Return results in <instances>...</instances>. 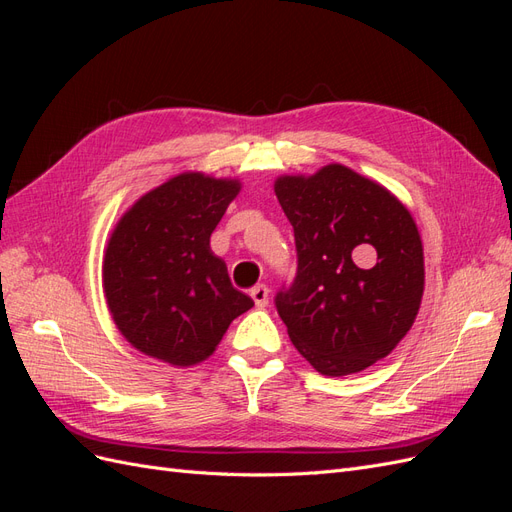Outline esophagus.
I'll return each instance as SVG.
<instances>
[{
	"label": "esophagus",
	"mask_w": 512,
	"mask_h": 512,
	"mask_svg": "<svg viewBox=\"0 0 512 512\" xmlns=\"http://www.w3.org/2000/svg\"><path fill=\"white\" fill-rule=\"evenodd\" d=\"M250 294H252L256 307H267V303H269V288L265 284L254 286Z\"/></svg>",
	"instance_id": "esophagus-1"
}]
</instances>
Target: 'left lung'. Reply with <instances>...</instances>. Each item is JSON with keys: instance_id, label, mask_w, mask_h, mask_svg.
I'll use <instances>...</instances> for the list:
<instances>
[{"instance_id": "1", "label": "left lung", "mask_w": 512, "mask_h": 512, "mask_svg": "<svg viewBox=\"0 0 512 512\" xmlns=\"http://www.w3.org/2000/svg\"><path fill=\"white\" fill-rule=\"evenodd\" d=\"M297 275L275 294L290 342L324 376L356 374L404 337L423 297V245L410 211L342 164L280 177Z\"/></svg>"}]
</instances>
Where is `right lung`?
I'll return each mask as SVG.
<instances>
[{
  "instance_id": "add662e5",
  "label": "right lung",
  "mask_w": 512,
  "mask_h": 512,
  "mask_svg": "<svg viewBox=\"0 0 512 512\" xmlns=\"http://www.w3.org/2000/svg\"><path fill=\"white\" fill-rule=\"evenodd\" d=\"M239 181L185 173L119 220L104 256V294L121 335L170 365L205 361L228 324L254 307L232 288L209 239Z\"/></svg>"
}]
</instances>
